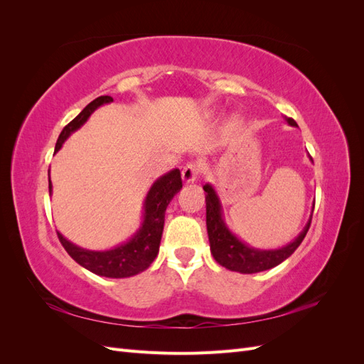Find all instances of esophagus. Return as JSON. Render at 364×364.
<instances>
[{
    "instance_id": "34e87169",
    "label": "esophagus",
    "mask_w": 364,
    "mask_h": 364,
    "mask_svg": "<svg viewBox=\"0 0 364 364\" xmlns=\"http://www.w3.org/2000/svg\"><path fill=\"white\" fill-rule=\"evenodd\" d=\"M200 170H202V165L199 162H188V164H186L183 170H182L183 182H186V183L194 182L197 178H199Z\"/></svg>"
}]
</instances>
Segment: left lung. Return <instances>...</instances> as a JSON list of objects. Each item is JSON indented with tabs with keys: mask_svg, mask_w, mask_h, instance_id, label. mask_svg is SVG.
I'll use <instances>...</instances> for the list:
<instances>
[{
	"mask_svg": "<svg viewBox=\"0 0 364 364\" xmlns=\"http://www.w3.org/2000/svg\"><path fill=\"white\" fill-rule=\"evenodd\" d=\"M290 126H296L293 118H285ZM206 193V229L209 237V247L214 259L232 272L240 273H258L269 270L274 266H278L284 259H287L291 253L299 247L302 240L305 238L308 229L311 225V217L308 220L306 226L302 232L297 235L290 245L281 249L273 250H259L250 247L243 241L238 240L230 230L228 229L223 215H222V205H220L218 196L211 185H203ZM314 208V206H313Z\"/></svg>",
	"mask_w": 364,
	"mask_h": 364,
	"instance_id": "left-lung-1",
	"label": "left lung"
}]
</instances>
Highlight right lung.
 I'll use <instances>...</instances> for the list:
<instances>
[{
	"instance_id": "add662e5",
	"label": "right lung",
	"mask_w": 364,
	"mask_h": 364,
	"mask_svg": "<svg viewBox=\"0 0 364 364\" xmlns=\"http://www.w3.org/2000/svg\"><path fill=\"white\" fill-rule=\"evenodd\" d=\"M114 102L112 97L102 95L95 98L94 102L87 105L83 111L77 115L71 123L63 127L59 139L56 142L54 153L59 151L62 144L73 132L80 129L90 115L98 106ZM51 181L48 178V188L51 193ZM182 188V179L179 168H174L170 173L161 176V178L151 185V188L144 200V220L136 234L132 237L124 245H119L109 250H87L73 245L71 241L65 238L60 232L58 237L62 246L68 252V255L79 262L82 267L106 278H129L146 270L150 264L155 261L159 243L164 230L165 209H167L170 200L174 194Z\"/></svg>"
}]
</instances>
